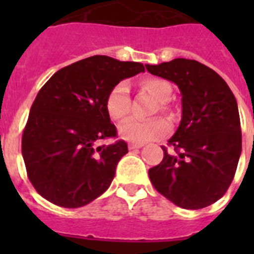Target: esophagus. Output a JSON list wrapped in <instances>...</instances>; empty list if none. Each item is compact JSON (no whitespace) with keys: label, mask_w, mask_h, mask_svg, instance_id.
Masks as SVG:
<instances>
[{"label":"esophagus","mask_w":254,"mask_h":254,"mask_svg":"<svg viewBox=\"0 0 254 254\" xmlns=\"http://www.w3.org/2000/svg\"><path fill=\"white\" fill-rule=\"evenodd\" d=\"M143 145L142 143H129V149L130 150H134V149H141Z\"/></svg>","instance_id":"esophagus-1"}]
</instances>
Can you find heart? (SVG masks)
Masks as SVG:
<instances>
[{"mask_svg":"<svg viewBox=\"0 0 254 254\" xmlns=\"http://www.w3.org/2000/svg\"><path fill=\"white\" fill-rule=\"evenodd\" d=\"M141 87L161 103L159 111H166L163 103H167L173 93L171 85L166 80L158 77H150L143 80ZM105 109L109 117L115 121H123L127 119L130 112V89L127 81H120L119 84H116L109 91L105 99ZM169 130V123L163 119H151L147 121L129 119L119 127L121 138L133 143H143L151 139L161 138L167 134Z\"/></svg>","mask_w":254,"mask_h":254,"instance_id":"b5f03b06","label":"heart"}]
</instances>
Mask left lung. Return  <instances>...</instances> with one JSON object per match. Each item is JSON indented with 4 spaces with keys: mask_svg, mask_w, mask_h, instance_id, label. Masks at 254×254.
Here are the masks:
<instances>
[{
    "mask_svg": "<svg viewBox=\"0 0 254 254\" xmlns=\"http://www.w3.org/2000/svg\"><path fill=\"white\" fill-rule=\"evenodd\" d=\"M146 69L175 83L182 95L181 124L169 139L175 153L162 147V162L149 178L178 207L204 208L227 192L240 159L236 99L220 75L196 61L178 58Z\"/></svg>",
    "mask_w": 254,
    "mask_h": 254,
    "instance_id": "8db88e82",
    "label": "left lung"
}]
</instances>
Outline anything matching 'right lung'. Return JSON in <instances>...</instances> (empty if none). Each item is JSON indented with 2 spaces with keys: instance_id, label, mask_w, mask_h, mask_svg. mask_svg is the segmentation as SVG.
<instances>
[{
  "instance_id": "obj_1",
  "label": "right lung",
  "mask_w": 254,
  "mask_h": 254,
  "mask_svg": "<svg viewBox=\"0 0 254 254\" xmlns=\"http://www.w3.org/2000/svg\"><path fill=\"white\" fill-rule=\"evenodd\" d=\"M143 71L142 63L96 55L59 69L41 88L22 134L27 177L39 195L77 208L107 191L127 145H96L117 135L105 99L120 81Z\"/></svg>"
}]
</instances>
